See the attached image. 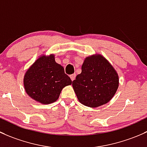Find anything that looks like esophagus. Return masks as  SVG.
I'll return each mask as SVG.
<instances>
[{
	"label": "esophagus",
	"mask_w": 147,
	"mask_h": 147,
	"mask_svg": "<svg viewBox=\"0 0 147 147\" xmlns=\"http://www.w3.org/2000/svg\"><path fill=\"white\" fill-rule=\"evenodd\" d=\"M70 78H71V81H73L76 78V74H71V75H70Z\"/></svg>",
	"instance_id": "34e87169"
}]
</instances>
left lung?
Wrapping results in <instances>:
<instances>
[{
  "mask_svg": "<svg viewBox=\"0 0 147 147\" xmlns=\"http://www.w3.org/2000/svg\"><path fill=\"white\" fill-rule=\"evenodd\" d=\"M72 86L81 104L97 107L107 103L115 96L119 76L103 56L96 54L85 59L81 73L76 76Z\"/></svg>",
  "mask_w": 147,
  "mask_h": 147,
  "instance_id": "obj_1",
  "label": "left lung"
}]
</instances>
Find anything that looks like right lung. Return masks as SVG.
Masks as SVG:
<instances>
[{"mask_svg":"<svg viewBox=\"0 0 147 147\" xmlns=\"http://www.w3.org/2000/svg\"><path fill=\"white\" fill-rule=\"evenodd\" d=\"M23 84L30 98L46 105L57 101L62 89L72 81L51 54L39 57L25 74Z\"/></svg>","mask_w":147,"mask_h":147,"instance_id":"obj_1","label":"right lung"}]
</instances>
